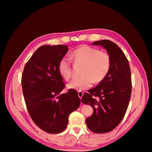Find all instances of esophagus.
Masks as SVG:
<instances>
[{"label":"esophagus","mask_w":152,"mask_h":152,"mask_svg":"<svg viewBox=\"0 0 152 152\" xmlns=\"http://www.w3.org/2000/svg\"><path fill=\"white\" fill-rule=\"evenodd\" d=\"M83 94V93L82 91H79L78 92V96H79L80 99H81L82 98Z\"/></svg>","instance_id":"34e87169"}]
</instances>
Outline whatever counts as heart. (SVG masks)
I'll return each mask as SVG.
<instances>
[{
    "instance_id": "heart-1",
    "label": "heart",
    "mask_w": 152,
    "mask_h": 152,
    "mask_svg": "<svg viewBox=\"0 0 152 152\" xmlns=\"http://www.w3.org/2000/svg\"><path fill=\"white\" fill-rule=\"evenodd\" d=\"M71 58L74 62L83 64L79 78L71 81L69 89L83 91L91 88L93 83L101 82L107 76L111 66V57L107 52L88 45L77 48L71 53ZM58 70L61 76L68 81L72 77L71 59L64 57L58 64Z\"/></svg>"
}]
</instances>
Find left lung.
Wrapping results in <instances>:
<instances>
[{
	"label": "left lung",
	"mask_w": 152,
	"mask_h": 152,
	"mask_svg": "<svg viewBox=\"0 0 152 152\" xmlns=\"http://www.w3.org/2000/svg\"><path fill=\"white\" fill-rule=\"evenodd\" d=\"M92 44L105 48L111 57V66L106 78L85 93L81 101L93 109L92 115L86 119L89 130L105 133L114 129L124 118L131 95V73L127 57L118 45L108 40Z\"/></svg>",
	"instance_id": "left-lung-1"
}]
</instances>
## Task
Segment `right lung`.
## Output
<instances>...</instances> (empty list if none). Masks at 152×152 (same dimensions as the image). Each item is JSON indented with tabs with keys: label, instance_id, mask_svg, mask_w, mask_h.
Masks as SVG:
<instances>
[{
	"label": "right lung",
	"instance_id": "1",
	"mask_svg": "<svg viewBox=\"0 0 152 152\" xmlns=\"http://www.w3.org/2000/svg\"><path fill=\"white\" fill-rule=\"evenodd\" d=\"M68 51L65 45L42 46L23 72L22 89L28 114L38 127L51 134L65 129L69 115L80 104L76 90L60 94L65 85L58 64Z\"/></svg>",
	"mask_w": 152,
	"mask_h": 152
}]
</instances>
